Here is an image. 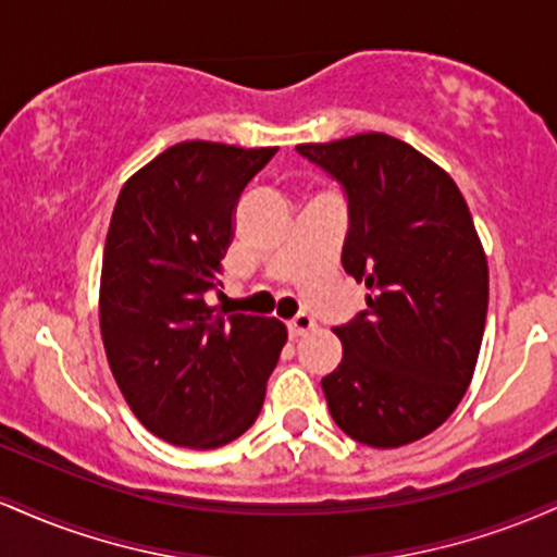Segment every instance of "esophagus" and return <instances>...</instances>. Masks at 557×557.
<instances>
[{
  "label": "esophagus",
  "instance_id": "34e87169",
  "mask_svg": "<svg viewBox=\"0 0 557 557\" xmlns=\"http://www.w3.org/2000/svg\"><path fill=\"white\" fill-rule=\"evenodd\" d=\"M311 327H314V319H311L309 314H298L296 319H290V322H287V335L296 341V337L306 335V332H309Z\"/></svg>",
  "mask_w": 557,
  "mask_h": 557
}]
</instances>
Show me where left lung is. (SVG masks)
Masks as SVG:
<instances>
[{
  "mask_svg": "<svg viewBox=\"0 0 557 557\" xmlns=\"http://www.w3.org/2000/svg\"><path fill=\"white\" fill-rule=\"evenodd\" d=\"M296 151L341 183L343 270L369 287L367 309L335 327L332 419L363 445L417 443L456 411L476 367L490 272L474 220L445 170L385 133Z\"/></svg>",
  "mask_w": 557,
  "mask_h": 557,
  "instance_id": "8db88e82",
  "label": "left lung"
}]
</instances>
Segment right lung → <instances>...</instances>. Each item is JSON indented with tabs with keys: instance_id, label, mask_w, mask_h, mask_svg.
Segmentation results:
<instances>
[{
	"instance_id": "add662e5",
	"label": "right lung",
	"mask_w": 557,
	"mask_h": 557,
	"mask_svg": "<svg viewBox=\"0 0 557 557\" xmlns=\"http://www.w3.org/2000/svg\"><path fill=\"white\" fill-rule=\"evenodd\" d=\"M277 149L183 140L120 190L104 243L99 324L114 382L140 424L172 445H227L253 424L283 322L216 314L209 290L233 209Z\"/></svg>"
}]
</instances>
